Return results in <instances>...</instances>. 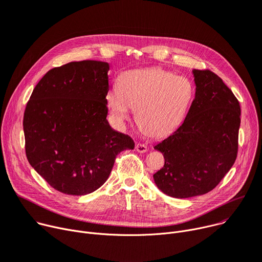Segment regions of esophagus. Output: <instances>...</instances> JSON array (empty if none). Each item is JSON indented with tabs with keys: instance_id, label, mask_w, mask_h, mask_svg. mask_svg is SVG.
<instances>
[{
	"instance_id": "34e87169",
	"label": "esophagus",
	"mask_w": 262,
	"mask_h": 262,
	"mask_svg": "<svg viewBox=\"0 0 262 262\" xmlns=\"http://www.w3.org/2000/svg\"><path fill=\"white\" fill-rule=\"evenodd\" d=\"M136 150L138 152H145L147 150V146L144 144H141V143H138V144H136Z\"/></svg>"
}]
</instances>
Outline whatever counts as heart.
Wrapping results in <instances>:
<instances>
[{"label":"heart","mask_w":262,"mask_h":262,"mask_svg":"<svg viewBox=\"0 0 262 262\" xmlns=\"http://www.w3.org/2000/svg\"><path fill=\"white\" fill-rule=\"evenodd\" d=\"M195 94L191 81L162 68L135 69L121 75L118 90L106 94V103L119 123L137 111L138 126L148 137L162 138L184 120Z\"/></svg>","instance_id":"1"}]
</instances>
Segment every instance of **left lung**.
Returning a JSON list of instances; mask_svg holds the SVG:
<instances>
[{"label":"left lung","instance_id":"obj_1","mask_svg":"<svg viewBox=\"0 0 262 262\" xmlns=\"http://www.w3.org/2000/svg\"><path fill=\"white\" fill-rule=\"evenodd\" d=\"M193 75L195 99L185 120L154 146L165 159L154 181L162 193L179 199L215 188L233 166L238 150V100L213 72L194 69Z\"/></svg>","mask_w":262,"mask_h":262}]
</instances>
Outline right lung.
<instances>
[{
	"instance_id": "1",
	"label": "right lung",
	"mask_w": 262,
	"mask_h": 262,
	"mask_svg": "<svg viewBox=\"0 0 262 262\" xmlns=\"http://www.w3.org/2000/svg\"><path fill=\"white\" fill-rule=\"evenodd\" d=\"M110 64L86 60L55 67L34 87L24 113L28 162L63 194H91L108 179L133 139L106 119Z\"/></svg>"
}]
</instances>
